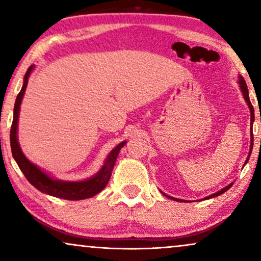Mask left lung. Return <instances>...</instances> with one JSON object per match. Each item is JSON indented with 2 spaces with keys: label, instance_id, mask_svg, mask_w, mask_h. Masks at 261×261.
<instances>
[{
  "label": "left lung",
  "instance_id": "8db88e82",
  "mask_svg": "<svg viewBox=\"0 0 261 261\" xmlns=\"http://www.w3.org/2000/svg\"><path fill=\"white\" fill-rule=\"evenodd\" d=\"M239 84H240L241 92H242V95H244V98H245V101L247 102V105H248V108H249V112H251V146H249V153H248V156H247V159H246V162H245V164H247L248 159H249V156H251L252 148H253V128H252V127H253V122H254V108H253L252 103H251V101H249V95H248V89H247V84H246L245 80H244V78H242L241 76L239 77ZM231 185H233V183H230L229 185H227L226 188H223L222 190L217 191V192H215V194L210 195V196H208V197H205V198H203V199H209V198H213V197H217V196L222 195L223 192H226V191L228 190V189H230V188H231ZM164 195H165V194H164ZM165 196H166V197L171 198V199H173V201H184V199H178V198L171 197V196H167V195H165ZM184 202H187V201H184Z\"/></svg>",
  "mask_w": 261,
  "mask_h": 261
}]
</instances>
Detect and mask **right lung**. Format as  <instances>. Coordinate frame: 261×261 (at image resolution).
I'll return each instance as SVG.
<instances>
[{"label": "right lung", "instance_id": "1", "mask_svg": "<svg viewBox=\"0 0 261 261\" xmlns=\"http://www.w3.org/2000/svg\"><path fill=\"white\" fill-rule=\"evenodd\" d=\"M33 69L34 65L28 67L27 72L23 77V85L21 88L19 95H17L15 106H14L13 123L12 128H10V147H12L14 159H15L16 164L19 165L20 170L22 171L24 177L27 178V180L35 189H38L39 191L55 196V197L70 199V201H80V199L90 198L92 196L97 195L98 192H101L106 188V185L108 184L117 155H119L120 149L126 145V141H122L113 151H110L102 169L95 176H92L91 178L85 180L65 181L55 179V178L49 177L47 173H45L40 167H38L33 163H31L20 148L19 140H17V121H19L20 106L21 102H22L24 91H26L28 78H30Z\"/></svg>", "mask_w": 261, "mask_h": 261}]
</instances>
